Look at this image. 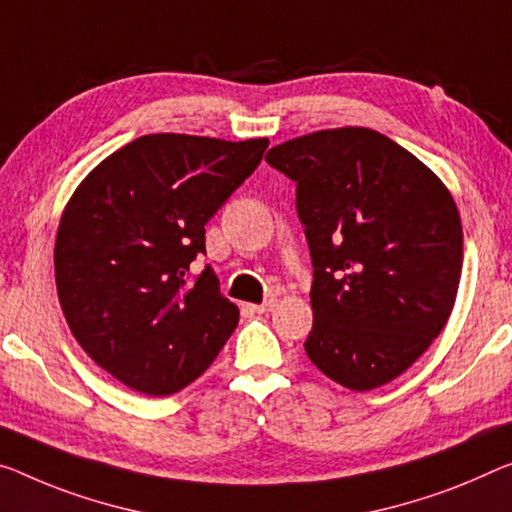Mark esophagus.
<instances>
[{
  "label": "esophagus",
  "mask_w": 512,
  "mask_h": 512,
  "mask_svg": "<svg viewBox=\"0 0 512 512\" xmlns=\"http://www.w3.org/2000/svg\"><path fill=\"white\" fill-rule=\"evenodd\" d=\"M272 309H274V300H265L263 304H249V311H254V313H267Z\"/></svg>",
  "instance_id": "obj_1"
}]
</instances>
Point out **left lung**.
Returning <instances> with one entry per match:
<instances>
[{
	"label": "left lung",
	"mask_w": 512,
	"mask_h": 512,
	"mask_svg": "<svg viewBox=\"0 0 512 512\" xmlns=\"http://www.w3.org/2000/svg\"><path fill=\"white\" fill-rule=\"evenodd\" d=\"M265 160L297 183L313 263L306 355L352 391L396 380L442 332L458 295L462 224L451 192L368 128L311 132Z\"/></svg>",
	"instance_id": "8db88e82"
}]
</instances>
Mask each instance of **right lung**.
<instances>
[{"instance_id":"1","label":"right lung","mask_w":512,"mask_h":512,"mask_svg":"<svg viewBox=\"0 0 512 512\" xmlns=\"http://www.w3.org/2000/svg\"><path fill=\"white\" fill-rule=\"evenodd\" d=\"M267 139L144 135L105 157L61 215L54 277L70 332L100 368L171 396L215 361L240 311L206 265V224L254 174Z\"/></svg>"}]
</instances>
